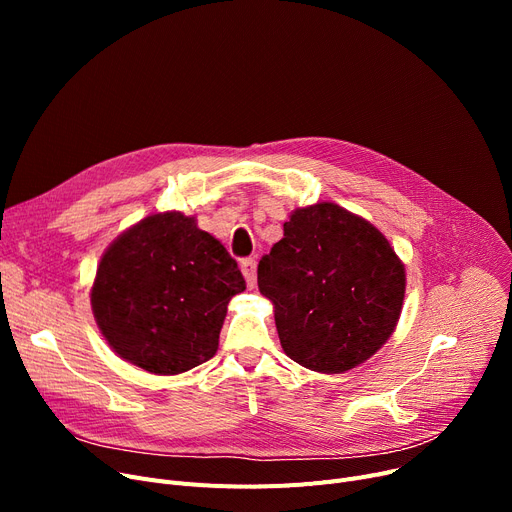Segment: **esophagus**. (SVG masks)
Wrapping results in <instances>:
<instances>
[{
	"label": "esophagus",
	"instance_id": "1",
	"mask_svg": "<svg viewBox=\"0 0 512 512\" xmlns=\"http://www.w3.org/2000/svg\"><path fill=\"white\" fill-rule=\"evenodd\" d=\"M240 270H242V276H245L247 280V286L253 288L257 284V263L253 257H247L240 261Z\"/></svg>",
	"mask_w": 512,
	"mask_h": 512
}]
</instances>
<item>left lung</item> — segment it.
<instances>
[{"instance_id": "8db88e82", "label": "left lung", "mask_w": 512, "mask_h": 512, "mask_svg": "<svg viewBox=\"0 0 512 512\" xmlns=\"http://www.w3.org/2000/svg\"><path fill=\"white\" fill-rule=\"evenodd\" d=\"M257 284L274 303L284 353L311 371L342 373L392 336L407 278L378 228L336 203H315L284 222Z\"/></svg>"}]
</instances>
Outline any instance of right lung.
<instances>
[{"mask_svg": "<svg viewBox=\"0 0 512 512\" xmlns=\"http://www.w3.org/2000/svg\"><path fill=\"white\" fill-rule=\"evenodd\" d=\"M247 288L218 238L180 211L147 215L103 253L91 288L97 326L114 353L176 375L218 351L228 303Z\"/></svg>", "mask_w": 512, "mask_h": 512, "instance_id": "right-lung-1", "label": "right lung"}]
</instances>
